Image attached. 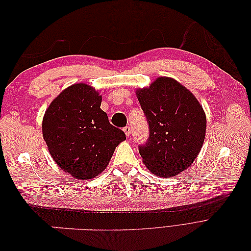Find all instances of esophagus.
Segmentation results:
<instances>
[{"instance_id": "34e87169", "label": "esophagus", "mask_w": 251, "mask_h": 251, "mask_svg": "<svg viewBox=\"0 0 251 251\" xmlns=\"http://www.w3.org/2000/svg\"><path fill=\"white\" fill-rule=\"evenodd\" d=\"M124 132H125V134L126 135V137H128V136L131 135V127L130 126H125L124 127Z\"/></svg>"}]
</instances>
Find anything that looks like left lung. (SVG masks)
<instances>
[{
    "label": "left lung",
    "mask_w": 251,
    "mask_h": 251,
    "mask_svg": "<svg viewBox=\"0 0 251 251\" xmlns=\"http://www.w3.org/2000/svg\"><path fill=\"white\" fill-rule=\"evenodd\" d=\"M136 95L149 124V138L139 146L143 163L156 176H177L191 165L203 146L206 116L191 91L177 80L159 77Z\"/></svg>",
    "instance_id": "obj_1"
}]
</instances>
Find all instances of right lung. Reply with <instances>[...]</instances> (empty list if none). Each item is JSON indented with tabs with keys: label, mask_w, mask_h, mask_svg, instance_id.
<instances>
[{
	"label": "right lung",
	"mask_w": 251,
	"mask_h": 251,
	"mask_svg": "<svg viewBox=\"0 0 251 251\" xmlns=\"http://www.w3.org/2000/svg\"><path fill=\"white\" fill-rule=\"evenodd\" d=\"M101 95L86 83L65 89L43 119L44 140L53 160L80 180L98 176L126 134L109 123L100 109Z\"/></svg>",
	"instance_id": "right-lung-1"
}]
</instances>
